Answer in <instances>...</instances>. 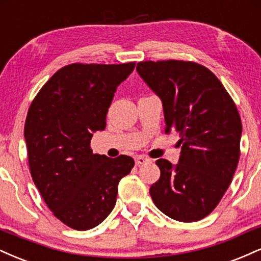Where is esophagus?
I'll list each match as a JSON object with an SVG mask.
<instances>
[{"instance_id": "esophagus-1", "label": "esophagus", "mask_w": 261, "mask_h": 261, "mask_svg": "<svg viewBox=\"0 0 261 261\" xmlns=\"http://www.w3.org/2000/svg\"><path fill=\"white\" fill-rule=\"evenodd\" d=\"M135 162H136L137 166H141V164L148 163V162H151V160L146 157V155H137V157L135 158Z\"/></svg>"}]
</instances>
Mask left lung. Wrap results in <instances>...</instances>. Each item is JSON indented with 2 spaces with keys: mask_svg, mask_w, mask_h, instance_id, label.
<instances>
[{
  "mask_svg": "<svg viewBox=\"0 0 261 261\" xmlns=\"http://www.w3.org/2000/svg\"><path fill=\"white\" fill-rule=\"evenodd\" d=\"M137 72L163 104L166 133L179 135L178 164L155 162L149 188L164 215L195 222L214 211L228 189L241 154L242 121L234 101L205 66L191 61H142Z\"/></svg>",
  "mask_w": 261,
  "mask_h": 261,
  "instance_id": "obj_1",
  "label": "left lung"
}]
</instances>
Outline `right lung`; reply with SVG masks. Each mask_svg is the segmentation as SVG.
I'll return each mask as SVG.
<instances>
[{"instance_id": "right-lung-1", "label": "right lung", "mask_w": 261, "mask_h": 261, "mask_svg": "<svg viewBox=\"0 0 261 261\" xmlns=\"http://www.w3.org/2000/svg\"><path fill=\"white\" fill-rule=\"evenodd\" d=\"M134 68L135 62L67 65L28 110L24 139L33 181L55 217L73 229L106 220L119 181L135 164L128 155L94 154L89 146L93 133L106 128L114 93Z\"/></svg>"}]
</instances>
